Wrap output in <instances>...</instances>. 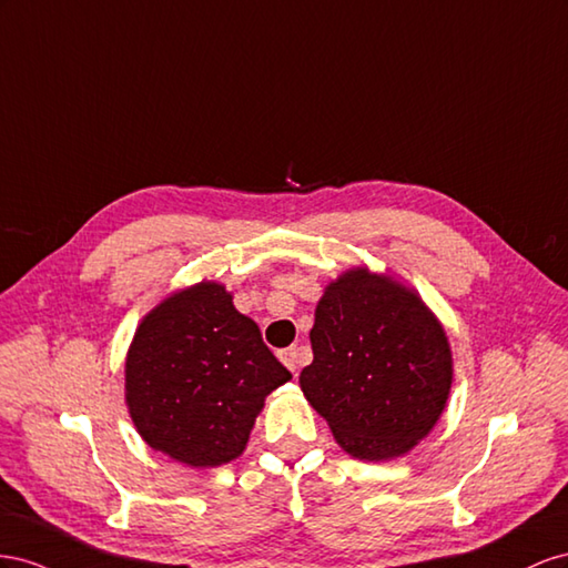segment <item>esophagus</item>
Returning <instances> with one entry per match:
<instances>
[{
	"label": "esophagus",
	"instance_id": "34e87169",
	"mask_svg": "<svg viewBox=\"0 0 568 568\" xmlns=\"http://www.w3.org/2000/svg\"><path fill=\"white\" fill-rule=\"evenodd\" d=\"M278 356H281V362H283L290 371H293V374H295L297 366H300V356H302V352H300L297 347H290V349H283Z\"/></svg>",
	"mask_w": 568,
	"mask_h": 568
}]
</instances>
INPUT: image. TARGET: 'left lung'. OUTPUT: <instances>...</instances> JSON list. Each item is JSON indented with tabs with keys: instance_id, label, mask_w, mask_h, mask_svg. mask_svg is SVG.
Instances as JSON below:
<instances>
[{
	"instance_id": "8db88e82",
	"label": "left lung",
	"mask_w": 568,
	"mask_h": 568,
	"mask_svg": "<svg viewBox=\"0 0 568 568\" xmlns=\"http://www.w3.org/2000/svg\"><path fill=\"white\" fill-rule=\"evenodd\" d=\"M314 362L300 387L347 455H407L440 418L452 352L440 321L414 290L368 268L333 281L316 304Z\"/></svg>"
}]
</instances>
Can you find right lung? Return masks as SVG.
Wrapping results in <instances>:
<instances>
[{"label": "right lung", "mask_w": 568, "mask_h": 568, "mask_svg": "<svg viewBox=\"0 0 568 568\" xmlns=\"http://www.w3.org/2000/svg\"><path fill=\"white\" fill-rule=\"evenodd\" d=\"M290 378L233 295L197 283L142 318L125 359V404L152 449L221 466L245 452L266 395Z\"/></svg>", "instance_id": "obj_1"}]
</instances>
